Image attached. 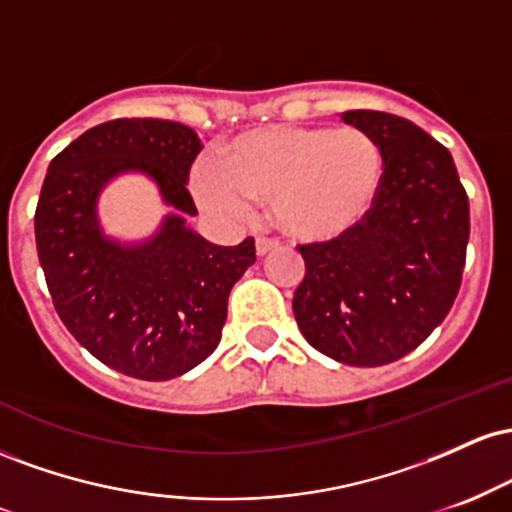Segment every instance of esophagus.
Here are the masks:
<instances>
[{
  "instance_id": "obj_1",
  "label": "esophagus",
  "mask_w": 512,
  "mask_h": 512,
  "mask_svg": "<svg viewBox=\"0 0 512 512\" xmlns=\"http://www.w3.org/2000/svg\"><path fill=\"white\" fill-rule=\"evenodd\" d=\"M274 248H276L274 240H269V238H257L255 240V250H257V255H260V257L269 255V252H272Z\"/></svg>"
}]
</instances>
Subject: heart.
<instances>
[{"label":"heart","mask_w":512,"mask_h":512,"mask_svg":"<svg viewBox=\"0 0 512 512\" xmlns=\"http://www.w3.org/2000/svg\"><path fill=\"white\" fill-rule=\"evenodd\" d=\"M385 173L383 146L363 129L274 125L228 139L216 168H195L192 190L204 207L223 214L269 202L276 231L320 245L349 236L368 219Z\"/></svg>","instance_id":"b5f03b06"}]
</instances>
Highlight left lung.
Here are the masks:
<instances>
[{"label":"left lung","mask_w":512,"mask_h":512,"mask_svg":"<svg viewBox=\"0 0 512 512\" xmlns=\"http://www.w3.org/2000/svg\"><path fill=\"white\" fill-rule=\"evenodd\" d=\"M383 146L378 202L349 236L301 245L293 315L308 344L346 366H385L414 351L455 303L469 199L450 151L404 117L342 113Z\"/></svg>","instance_id":"8db88e82"}]
</instances>
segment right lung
Here are the masks:
<instances>
[{
    "label": "right lung",
    "instance_id": "obj_1",
    "mask_svg": "<svg viewBox=\"0 0 512 512\" xmlns=\"http://www.w3.org/2000/svg\"><path fill=\"white\" fill-rule=\"evenodd\" d=\"M202 142L156 117H120L88 129L52 158L35 245L64 327L117 373L170 380L214 354L228 293L255 264V240L223 248L187 226L197 207L187 178ZM122 172H144L176 211L142 244L102 233L97 197Z\"/></svg>",
    "mask_w": 512,
    "mask_h": 512
}]
</instances>
